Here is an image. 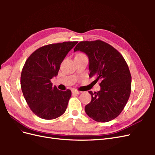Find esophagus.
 I'll list each match as a JSON object with an SVG mask.
<instances>
[{
	"mask_svg": "<svg viewBox=\"0 0 155 155\" xmlns=\"http://www.w3.org/2000/svg\"><path fill=\"white\" fill-rule=\"evenodd\" d=\"M72 93H74V94H81V91H78L77 90H72Z\"/></svg>",
	"mask_w": 155,
	"mask_h": 155,
	"instance_id": "obj_1",
	"label": "esophagus"
}]
</instances>
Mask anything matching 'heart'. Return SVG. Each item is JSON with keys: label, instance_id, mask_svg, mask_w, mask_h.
<instances>
[{"label": "heart", "instance_id": "obj_1", "mask_svg": "<svg viewBox=\"0 0 155 155\" xmlns=\"http://www.w3.org/2000/svg\"><path fill=\"white\" fill-rule=\"evenodd\" d=\"M81 54H78V55H81Z\"/></svg>", "mask_w": 155, "mask_h": 155}]
</instances>
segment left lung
<instances>
[{
  "instance_id": "1",
  "label": "left lung",
  "mask_w": 155,
  "mask_h": 155,
  "mask_svg": "<svg viewBox=\"0 0 155 155\" xmlns=\"http://www.w3.org/2000/svg\"><path fill=\"white\" fill-rule=\"evenodd\" d=\"M85 53L89 59V77L100 81V91L91 94V101L85 107L87 114L98 122L116 118L127 102L131 91V75L119 51L100 40L81 41L74 51Z\"/></svg>"
}]
</instances>
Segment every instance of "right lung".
Here are the masks:
<instances>
[{"mask_svg":"<svg viewBox=\"0 0 155 155\" xmlns=\"http://www.w3.org/2000/svg\"><path fill=\"white\" fill-rule=\"evenodd\" d=\"M77 43L68 41L43 46L26 61L21 76L23 96L31 111L42 119H55L67 109L71 91L58 90L51 79L58 76L61 64Z\"/></svg>","mask_w":155,"mask_h":155,"instance_id":"1","label":"right lung"}]
</instances>
